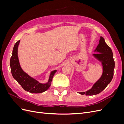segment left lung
Instances as JSON below:
<instances>
[{
    "instance_id": "left-lung-1",
    "label": "left lung",
    "mask_w": 124,
    "mask_h": 124,
    "mask_svg": "<svg viewBox=\"0 0 124 124\" xmlns=\"http://www.w3.org/2000/svg\"><path fill=\"white\" fill-rule=\"evenodd\" d=\"M94 52H96V53L93 54V56L101 62L102 66V74L91 89L85 92L78 93L81 95L93 96L98 94L106 88L113 77L115 62L113 53L102 37H100L99 43L94 50Z\"/></svg>"
}]
</instances>
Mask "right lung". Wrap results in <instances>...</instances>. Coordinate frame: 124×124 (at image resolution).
Listing matches in <instances>:
<instances>
[{"instance_id":"1","label":"right lung","mask_w":124,"mask_h":124,"mask_svg":"<svg viewBox=\"0 0 124 124\" xmlns=\"http://www.w3.org/2000/svg\"><path fill=\"white\" fill-rule=\"evenodd\" d=\"M20 40L14 44L12 55L10 59V68L12 75L25 91L31 93H43L50 87L52 78L57 70L51 71L47 83H41L34 78L29 76L22 69L18 57V47Z\"/></svg>"}]
</instances>
